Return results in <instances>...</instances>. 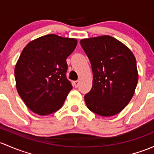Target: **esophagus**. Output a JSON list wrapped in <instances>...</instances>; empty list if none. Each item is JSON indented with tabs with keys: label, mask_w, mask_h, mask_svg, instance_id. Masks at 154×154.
Returning <instances> with one entry per match:
<instances>
[{
	"label": "esophagus",
	"mask_w": 154,
	"mask_h": 154,
	"mask_svg": "<svg viewBox=\"0 0 154 154\" xmlns=\"http://www.w3.org/2000/svg\"><path fill=\"white\" fill-rule=\"evenodd\" d=\"M79 80H76V81H74V82H73V84H74V86L75 87V88H77V86H78L79 85Z\"/></svg>",
	"instance_id": "34e87169"
}]
</instances>
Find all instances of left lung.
Here are the masks:
<instances>
[{
    "mask_svg": "<svg viewBox=\"0 0 154 154\" xmlns=\"http://www.w3.org/2000/svg\"><path fill=\"white\" fill-rule=\"evenodd\" d=\"M93 72L91 89L85 95L92 112L102 116L117 114L134 96L138 72L130 49L108 35L80 40Z\"/></svg>",
    "mask_w": 154,
    "mask_h": 154,
    "instance_id": "obj_1",
    "label": "left lung"
}]
</instances>
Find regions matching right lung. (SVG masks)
Instances as JSON below:
<instances>
[{
    "instance_id": "add662e5",
    "label": "right lung",
    "mask_w": 154,
    "mask_h": 154,
    "mask_svg": "<svg viewBox=\"0 0 154 154\" xmlns=\"http://www.w3.org/2000/svg\"><path fill=\"white\" fill-rule=\"evenodd\" d=\"M77 44L74 38L51 34L23 49L14 68L16 88L26 106L39 115L59 110L72 89L66 77V59Z\"/></svg>"
}]
</instances>
